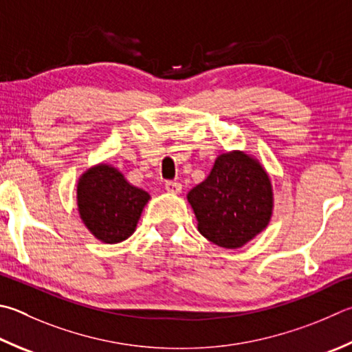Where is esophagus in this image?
<instances>
[{
  "label": "esophagus",
  "instance_id": "obj_1",
  "mask_svg": "<svg viewBox=\"0 0 352 352\" xmlns=\"http://www.w3.org/2000/svg\"><path fill=\"white\" fill-rule=\"evenodd\" d=\"M164 188L169 194H180L182 192V184L178 182H166Z\"/></svg>",
  "mask_w": 352,
  "mask_h": 352
}]
</instances>
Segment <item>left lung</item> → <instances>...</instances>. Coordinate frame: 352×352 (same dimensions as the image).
<instances>
[{"instance_id": "left-lung-1", "label": "left lung", "mask_w": 352, "mask_h": 352, "mask_svg": "<svg viewBox=\"0 0 352 352\" xmlns=\"http://www.w3.org/2000/svg\"><path fill=\"white\" fill-rule=\"evenodd\" d=\"M203 237L237 249L265 231L274 209L270 174L257 158L243 151L217 157L206 180L188 192Z\"/></svg>"}]
</instances>
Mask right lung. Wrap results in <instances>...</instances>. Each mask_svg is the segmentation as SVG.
I'll return each instance as SVG.
<instances>
[{
  "label": "right lung",
  "instance_id": "add662e5",
  "mask_svg": "<svg viewBox=\"0 0 352 352\" xmlns=\"http://www.w3.org/2000/svg\"><path fill=\"white\" fill-rule=\"evenodd\" d=\"M151 195L133 186L112 164L100 163L81 174L76 204L81 221L95 239L115 245L135 232Z\"/></svg>",
  "mask_w": 352,
  "mask_h": 352
}]
</instances>
